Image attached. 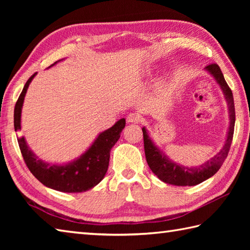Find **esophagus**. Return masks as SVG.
<instances>
[{"label": "esophagus", "instance_id": "1", "mask_svg": "<svg viewBox=\"0 0 250 250\" xmlns=\"http://www.w3.org/2000/svg\"><path fill=\"white\" fill-rule=\"evenodd\" d=\"M142 120V116L139 113H131L126 117V121L130 122V124H137Z\"/></svg>", "mask_w": 250, "mask_h": 250}]
</instances>
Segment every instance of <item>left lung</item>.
<instances>
[{
  "label": "left lung",
  "mask_w": 250,
  "mask_h": 250,
  "mask_svg": "<svg viewBox=\"0 0 250 250\" xmlns=\"http://www.w3.org/2000/svg\"><path fill=\"white\" fill-rule=\"evenodd\" d=\"M206 70L216 79V82L219 83L220 88L224 91L225 98L229 105V114H230V126L228 131L227 141L222 149L217 155L211 158L210 160L202 164L198 167H186L174 163L173 161L163 155L158 149L155 144L151 142L149 136L147 134L145 128H143V137H144V149L145 156L148 166L151 171L160 178L162 182L167 184H171L174 186H195L202 182H204L207 178H209L215 175L222 163L225 162L226 158L229 153L231 143L233 140V133H234V124H235V108H234V100H233L232 90L228 86L224 74L221 73L220 67L216 63L207 65Z\"/></svg>",
  "instance_id": "obj_1"
}]
</instances>
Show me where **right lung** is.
I'll return each mask as SVG.
<instances>
[{"label":"right lung","instance_id":"1","mask_svg":"<svg viewBox=\"0 0 250 250\" xmlns=\"http://www.w3.org/2000/svg\"><path fill=\"white\" fill-rule=\"evenodd\" d=\"M35 75L36 73L28 79L16 102L14 110L15 131L21 130V107L26 90ZM125 125V119L122 118L117 121L111 128L102 132L98 136V139L83 155L77 160L64 166L49 164L40 160L30 150L23 136L18 137L17 140L26 167L42 184L61 192H83L93 188L104 178L109 164L110 149L119 140Z\"/></svg>","mask_w":250,"mask_h":250}]
</instances>
